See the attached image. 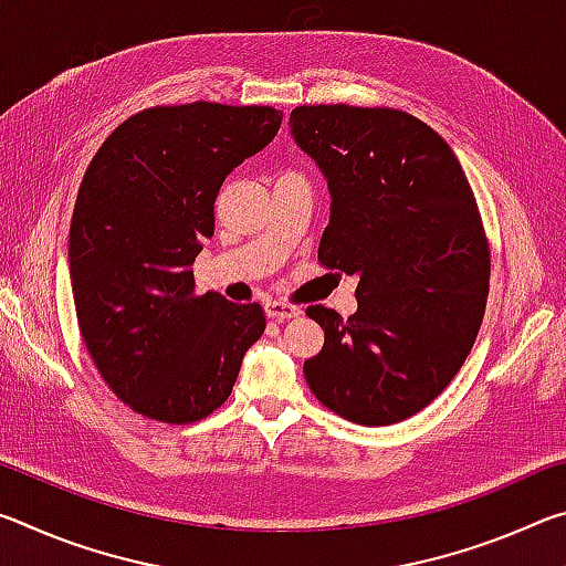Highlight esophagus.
<instances>
[{
    "label": "esophagus",
    "mask_w": 566,
    "mask_h": 566,
    "mask_svg": "<svg viewBox=\"0 0 566 566\" xmlns=\"http://www.w3.org/2000/svg\"><path fill=\"white\" fill-rule=\"evenodd\" d=\"M264 312H266V317L276 319V322L294 319V317H300V314H302L300 306H292V304L276 302V300H274V302H266V304H264Z\"/></svg>",
    "instance_id": "esophagus-1"
}]
</instances>
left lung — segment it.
I'll list each match as a JSON object with an SVG mask.
<instances>
[{"mask_svg":"<svg viewBox=\"0 0 566 566\" xmlns=\"http://www.w3.org/2000/svg\"><path fill=\"white\" fill-rule=\"evenodd\" d=\"M292 137L327 179L319 262L357 280V312L306 314L324 347L306 385L354 424L424 409L472 352L490 294V247L462 165L439 134L399 109L296 107Z\"/></svg>","mask_w":566,"mask_h":566,"instance_id":"obj_1","label":"left lung"}]
</instances>
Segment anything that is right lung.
Masks as SVG:
<instances>
[{"label": "right lung", "instance_id": "1", "mask_svg": "<svg viewBox=\"0 0 566 566\" xmlns=\"http://www.w3.org/2000/svg\"><path fill=\"white\" fill-rule=\"evenodd\" d=\"M280 124L272 107H155L119 124L82 179L70 227L76 319L99 375L139 415L209 417L264 334L260 304L195 294L189 266L214 234L222 181Z\"/></svg>", "mask_w": 566, "mask_h": 566}]
</instances>
